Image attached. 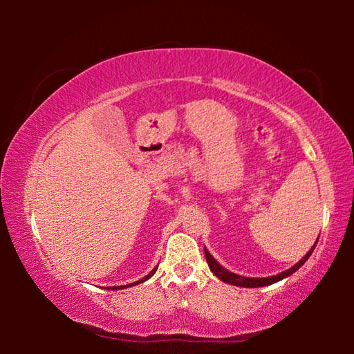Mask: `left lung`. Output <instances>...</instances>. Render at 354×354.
<instances>
[{
  "instance_id": "8db88e82",
  "label": "left lung",
  "mask_w": 354,
  "mask_h": 354,
  "mask_svg": "<svg viewBox=\"0 0 354 354\" xmlns=\"http://www.w3.org/2000/svg\"><path fill=\"white\" fill-rule=\"evenodd\" d=\"M317 241H319V237H317ZM317 242L314 243V247L310 248L306 254H304L301 259H299L295 266L287 268L286 272H281L278 274H273V277H267V278H248V277H241V274H236L232 273L230 270H226V268L223 266H220V263L215 261V257L209 253L207 248L205 247V256H206V261H207V266L209 268H211V272L217 277L218 279L223 281V283L226 284H231V286H237V287H263V286H270V284H274L278 283V281L284 279L287 277H290L292 273H295L299 267L303 266L304 262H306L309 259V256L313 254V251L315 248Z\"/></svg>"
}]
</instances>
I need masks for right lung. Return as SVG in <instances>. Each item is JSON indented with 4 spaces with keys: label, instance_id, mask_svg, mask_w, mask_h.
Listing matches in <instances>:
<instances>
[{
    "label": "right lung",
    "instance_id": "obj_1",
    "mask_svg": "<svg viewBox=\"0 0 354 354\" xmlns=\"http://www.w3.org/2000/svg\"><path fill=\"white\" fill-rule=\"evenodd\" d=\"M156 270H158V267L156 268H153L151 272H149L147 277H143L142 279H139V281H136V283H131V284H127V286H112V287H109L111 290H120V289H127V287H131V286H137V284H140V283H143V281H147V279H149L153 277V274L156 273Z\"/></svg>",
    "mask_w": 354,
    "mask_h": 354
}]
</instances>
